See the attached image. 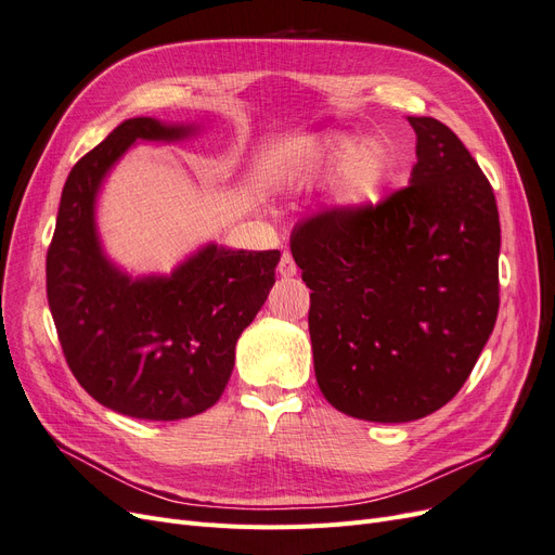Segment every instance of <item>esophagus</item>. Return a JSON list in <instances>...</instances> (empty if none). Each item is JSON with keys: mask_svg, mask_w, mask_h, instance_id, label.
Segmentation results:
<instances>
[{"mask_svg": "<svg viewBox=\"0 0 555 555\" xmlns=\"http://www.w3.org/2000/svg\"><path fill=\"white\" fill-rule=\"evenodd\" d=\"M298 273V266L294 261V257L289 255V251H284L282 259H280V275L282 278H294Z\"/></svg>", "mask_w": 555, "mask_h": 555, "instance_id": "obj_1", "label": "esophagus"}]
</instances>
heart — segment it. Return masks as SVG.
Instances as JSON below:
<instances>
[{"label": "heart", "instance_id": "obj_1", "mask_svg": "<svg viewBox=\"0 0 555 555\" xmlns=\"http://www.w3.org/2000/svg\"><path fill=\"white\" fill-rule=\"evenodd\" d=\"M324 164L328 169L345 166L338 190L345 204H365V201H373L382 184L391 178L396 169V153L391 145L382 141L365 143L357 150L354 141L340 139L328 145Z\"/></svg>", "mask_w": 555, "mask_h": 555}]
</instances>
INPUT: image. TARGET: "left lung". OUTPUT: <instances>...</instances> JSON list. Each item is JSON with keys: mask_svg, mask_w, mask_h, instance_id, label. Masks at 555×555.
I'll return each instance as SVG.
<instances>
[{"mask_svg": "<svg viewBox=\"0 0 555 555\" xmlns=\"http://www.w3.org/2000/svg\"><path fill=\"white\" fill-rule=\"evenodd\" d=\"M416 133L410 184L377 204L300 220L292 255L310 294L314 375L335 410L414 422L461 391L500 308L495 194L435 117Z\"/></svg>", "mask_w": 555, "mask_h": 555, "instance_id": "obj_1", "label": "left lung"}]
</instances>
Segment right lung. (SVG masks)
Wrapping results in <instances>:
<instances>
[{"label": "right lung", "instance_id": "right-lung-1", "mask_svg": "<svg viewBox=\"0 0 555 555\" xmlns=\"http://www.w3.org/2000/svg\"><path fill=\"white\" fill-rule=\"evenodd\" d=\"M190 129L153 117L117 125L64 182L46 255V294L74 377L104 408L176 422L212 408L233 371L236 343L275 284L278 249H201L171 278L131 282L104 259L94 194L137 139H180Z\"/></svg>", "mask_w": 555, "mask_h": 555}]
</instances>
